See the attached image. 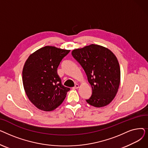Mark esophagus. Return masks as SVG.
I'll use <instances>...</instances> for the list:
<instances>
[{
  "label": "esophagus",
  "instance_id": "34e87169",
  "mask_svg": "<svg viewBox=\"0 0 148 148\" xmlns=\"http://www.w3.org/2000/svg\"><path fill=\"white\" fill-rule=\"evenodd\" d=\"M79 87V85L78 84H76L75 85V86L74 87V89H78Z\"/></svg>",
  "mask_w": 148,
  "mask_h": 148
}]
</instances>
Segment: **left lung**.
<instances>
[{"label":"left lung","instance_id":"8db88e82","mask_svg":"<svg viewBox=\"0 0 148 148\" xmlns=\"http://www.w3.org/2000/svg\"><path fill=\"white\" fill-rule=\"evenodd\" d=\"M71 54L83 68L91 85L92 95L86 102L95 107L110 104L117 94L121 80L116 56L109 49L96 44L73 50Z\"/></svg>","mask_w":148,"mask_h":148}]
</instances>
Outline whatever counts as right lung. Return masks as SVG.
I'll return each instance as SVG.
<instances>
[{
  "label": "right lung",
  "mask_w": 148,
  "mask_h": 148,
  "mask_svg": "<svg viewBox=\"0 0 148 148\" xmlns=\"http://www.w3.org/2000/svg\"><path fill=\"white\" fill-rule=\"evenodd\" d=\"M70 50L45 46L31 54L23 66V86L29 99L40 110L50 112L65 99L69 88L62 84L57 70Z\"/></svg>",
  "instance_id": "right-lung-1"
}]
</instances>
